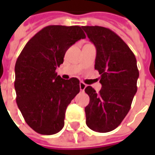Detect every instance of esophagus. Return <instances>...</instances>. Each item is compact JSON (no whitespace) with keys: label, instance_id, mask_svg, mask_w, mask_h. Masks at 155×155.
I'll return each mask as SVG.
<instances>
[{"label":"esophagus","instance_id":"esophagus-1","mask_svg":"<svg viewBox=\"0 0 155 155\" xmlns=\"http://www.w3.org/2000/svg\"><path fill=\"white\" fill-rule=\"evenodd\" d=\"M85 87H86V84L83 83V82H80V89H81V91H84Z\"/></svg>","mask_w":155,"mask_h":155}]
</instances>
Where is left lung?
I'll return each instance as SVG.
<instances>
[{
	"instance_id": "left-lung-1",
	"label": "left lung",
	"mask_w": 155,
	"mask_h": 155,
	"mask_svg": "<svg viewBox=\"0 0 155 155\" xmlns=\"http://www.w3.org/2000/svg\"><path fill=\"white\" fill-rule=\"evenodd\" d=\"M96 48L94 69L101 74L99 93L87 86L90 103L84 108L86 124L91 130L106 133L116 129L130 111L137 92L139 71L136 58L124 41L102 26H83Z\"/></svg>"
}]
</instances>
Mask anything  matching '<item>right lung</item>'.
I'll return each instance as SVG.
<instances>
[{"label":"right lung","instance_id":"add662e5","mask_svg":"<svg viewBox=\"0 0 155 155\" xmlns=\"http://www.w3.org/2000/svg\"><path fill=\"white\" fill-rule=\"evenodd\" d=\"M84 38L79 25H48L26 43L17 58L16 104L35 132L51 135L63 129L66 108L80 92V81L64 80L55 70L68 49Z\"/></svg>","mask_w":155,"mask_h":155}]
</instances>
